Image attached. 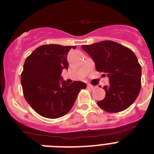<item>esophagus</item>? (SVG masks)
Here are the masks:
<instances>
[{"label": "esophagus", "mask_w": 154, "mask_h": 154, "mask_svg": "<svg viewBox=\"0 0 154 154\" xmlns=\"http://www.w3.org/2000/svg\"><path fill=\"white\" fill-rule=\"evenodd\" d=\"M87 87H88V89H92V90H93V89L96 88V87L93 86V85H87Z\"/></svg>", "instance_id": "34e87169"}]
</instances>
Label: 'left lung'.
Listing matches in <instances>:
<instances>
[{
	"label": "left lung",
	"mask_w": 154,
	"mask_h": 154,
	"mask_svg": "<svg viewBox=\"0 0 154 154\" xmlns=\"http://www.w3.org/2000/svg\"><path fill=\"white\" fill-rule=\"evenodd\" d=\"M82 48L93 59L96 70L109 79V85L103 87L106 96L97 102L98 106L108 112H119L130 107L141 89V65L135 54L112 41Z\"/></svg>",
	"instance_id": "1"
}]
</instances>
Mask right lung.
I'll return each mask as SVG.
<instances>
[{"label": "right lung", "instance_id": "obj_1", "mask_svg": "<svg viewBox=\"0 0 154 154\" xmlns=\"http://www.w3.org/2000/svg\"><path fill=\"white\" fill-rule=\"evenodd\" d=\"M76 46L44 45L25 59L21 76L23 94L27 103L43 117L56 119L66 115L74 105L82 82L67 84L61 74L68 69V52ZM60 81L62 82L61 84Z\"/></svg>", "mask_w": 154, "mask_h": 154}]
</instances>
